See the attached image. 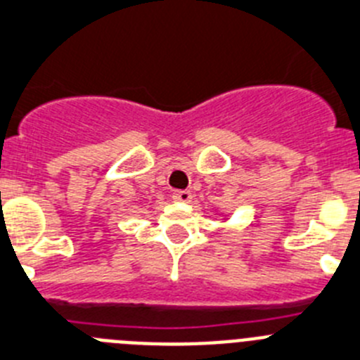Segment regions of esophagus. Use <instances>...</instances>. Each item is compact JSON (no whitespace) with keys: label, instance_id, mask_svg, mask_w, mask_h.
<instances>
[{"label":"esophagus","instance_id":"esophagus-1","mask_svg":"<svg viewBox=\"0 0 360 360\" xmlns=\"http://www.w3.org/2000/svg\"><path fill=\"white\" fill-rule=\"evenodd\" d=\"M173 200L178 203H189L193 200V193L191 191H176V193H173Z\"/></svg>","mask_w":360,"mask_h":360}]
</instances>
